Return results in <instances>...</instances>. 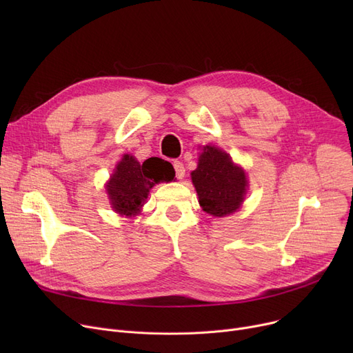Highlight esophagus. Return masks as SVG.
Returning <instances> with one entry per match:
<instances>
[{"label":"esophagus","instance_id":"34e87169","mask_svg":"<svg viewBox=\"0 0 353 353\" xmlns=\"http://www.w3.org/2000/svg\"><path fill=\"white\" fill-rule=\"evenodd\" d=\"M173 167H174V172H176V177L177 179H183L184 173H186V169H184L183 163L181 161H174Z\"/></svg>","mask_w":353,"mask_h":353}]
</instances>
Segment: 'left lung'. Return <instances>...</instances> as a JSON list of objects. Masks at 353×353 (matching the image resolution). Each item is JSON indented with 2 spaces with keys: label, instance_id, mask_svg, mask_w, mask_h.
<instances>
[{
  "label": "left lung",
  "instance_id": "1",
  "mask_svg": "<svg viewBox=\"0 0 353 353\" xmlns=\"http://www.w3.org/2000/svg\"><path fill=\"white\" fill-rule=\"evenodd\" d=\"M192 180L203 210L217 217L236 212L246 194L245 172L232 161L228 153L212 145H206L199 157Z\"/></svg>",
  "mask_w": 353,
  "mask_h": 353
}]
</instances>
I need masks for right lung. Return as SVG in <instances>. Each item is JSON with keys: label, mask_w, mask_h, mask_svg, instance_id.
Returning <instances> with one entry per match:
<instances>
[{"label": "right lung", "mask_w": 353, "mask_h": 353, "mask_svg": "<svg viewBox=\"0 0 353 353\" xmlns=\"http://www.w3.org/2000/svg\"><path fill=\"white\" fill-rule=\"evenodd\" d=\"M174 174L169 161L152 157L140 164L133 156L124 154L114 174L107 183V193L113 209L125 216L140 212L148 190L160 181H170Z\"/></svg>", "instance_id": "1"}]
</instances>
